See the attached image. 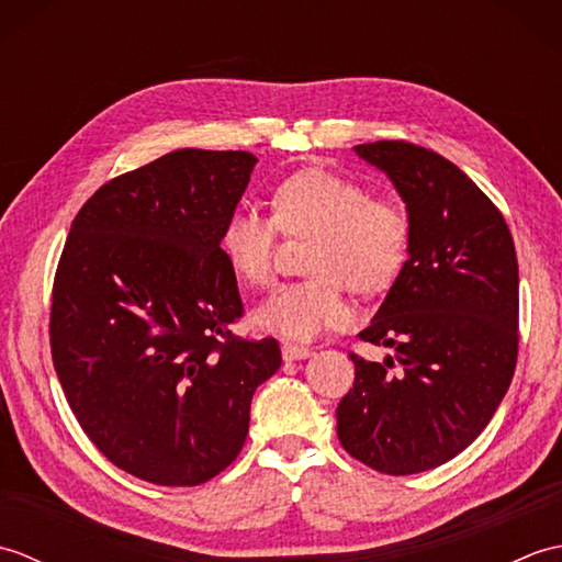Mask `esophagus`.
Returning <instances> with one entry per match:
<instances>
[{"label":"esophagus","mask_w":562,"mask_h":562,"mask_svg":"<svg viewBox=\"0 0 562 562\" xmlns=\"http://www.w3.org/2000/svg\"><path fill=\"white\" fill-rule=\"evenodd\" d=\"M282 357H284V362H296V360H306V357H312V350L304 348V345L284 342L282 345Z\"/></svg>","instance_id":"esophagus-1"}]
</instances>
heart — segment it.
<instances>
[{
  "label": "heart",
  "instance_id": "b5f03b06",
  "mask_svg": "<svg viewBox=\"0 0 562 562\" xmlns=\"http://www.w3.org/2000/svg\"><path fill=\"white\" fill-rule=\"evenodd\" d=\"M272 217L254 205L229 212L220 236L222 254L236 278L270 284L278 268L280 232L308 244V280L290 282L266 296L254 312L260 330L312 340L352 318L345 284L379 292L398 278L411 248V220L396 202L372 200L352 178L324 169L292 173L272 190Z\"/></svg>",
  "mask_w": 562,
  "mask_h": 562
}]
</instances>
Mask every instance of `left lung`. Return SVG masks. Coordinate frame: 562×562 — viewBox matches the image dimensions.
<instances>
[{
    "label": "left lung",
    "mask_w": 562,
    "mask_h": 562,
    "mask_svg": "<svg viewBox=\"0 0 562 562\" xmlns=\"http://www.w3.org/2000/svg\"><path fill=\"white\" fill-rule=\"evenodd\" d=\"M384 171L411 220L408 260L360 338L338 405L345 451L389 475L429 471L491 423L517 364L519 268L507 222L459 166L411 142L352 147ZM400 367L392 369V360Z\"/></svg>",
    "instance_id": "left-lung-1"
}]
</instances>
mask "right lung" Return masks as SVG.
I'll use <instances>...</instances> for the list:
<instances>
[{"instance_id": "add662e5", "label": "right lung", "mask_w": 562, "mask_h": 562, "mask_svg": "<svg viewBox=\"0 0 562 562\" xmlns=\"http://www.w3.org/2000/svg\"><path fill=\"white\" fill-rule=\"evenodd\" d=\"M258 159L176 149L113 178L71 222L50 348L71 413L105 459L154 485H200L241 451L250 398L282 364L234 338L220 236Z\"/></svg>"}]
</instances>
